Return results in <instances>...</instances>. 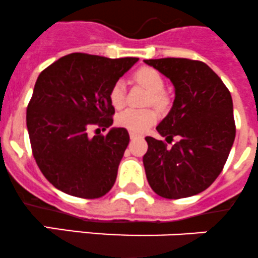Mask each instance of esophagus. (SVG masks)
<instances>
[{"instance_id": "obj_1", "label": "esophagus", "mask_w": 258, "mask_h": 258, "mask_svg": "<svg viewBox=\"0 0 258 258\" xmlns=\"http://www.w3.org/2000/svg\"><path fill=\"white\" fill-rule=\"evenodd\" d=\"M130 137H131V140H135V139H140V137H141V135L136 134V132H130Z\"/></svg>"}]
</instances>
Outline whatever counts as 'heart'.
Instances as JSON below:
<instances>
[{
  "label": "heart",
  "instance_id": "1",
  "mask_svg": "<svg viewBox=\"0 0 258 258\" xmlns=\"http://www.w3.org/2000/svg\"><path fill=\"white\" fill-rule=\"evenodd\" d=\"M134 79L137 83L142 84L145 88L151 92L150 103L155 104L157 108H165L167 104V98L164 94L165 82L161 74L154 68L150 67H142L139 71L135 72ZM109 102L116 109L122 108L126 103V88L122 81L114 82L108 93ZM157 111L154 108L146 109H124L123 112L117 116L116 123L122 128L128 130L130 132L141 134L152 126L157 121Z\"/></svg>",
  "mask_w": 258,
  "mask_h": 258
}]
</instances>
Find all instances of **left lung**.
<instances>
[{
    "mask_svg": "<svg viewBox=\"0 0 258 258\" xmlns=\"http://www.w3.org/2000/svg\"><path fill=\"white\" fill-rule=\"evenodd\" d=\"M175 87L169 114L156 127L162 137L179 136L171 148L145 137L144 166L157 196L180 199L196 196L213 184L223 170L236 137L233 102L222 79L199 60L164 57L145 60Z\"/></svg>",
    "mask_w": 258,
    "mask_h": 258,
    "instance_id": "8db88e82",
    "label": "left lung"
}]
</instances>
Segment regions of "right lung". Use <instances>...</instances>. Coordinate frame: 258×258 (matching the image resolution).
I'll return each mask as SVG.
<instances>
[{"label":"right lung","instance_id":"obj_1","mask_svg":"<svg viewBox=\"0 0 258 258\" xmlns=\"http://www.w3.org/2000/svg\"><path fill=\"white\" fill-rule=\"evenodd\" d=\"M137 60L73 52L37 77L27 104V131L37 166L56 189L96 199L113 186L128 132L118 127L89 137L88 130L113 123L109 89Z\"/></svg>","mask_w":258,"mask_h":258}]
</instances>
